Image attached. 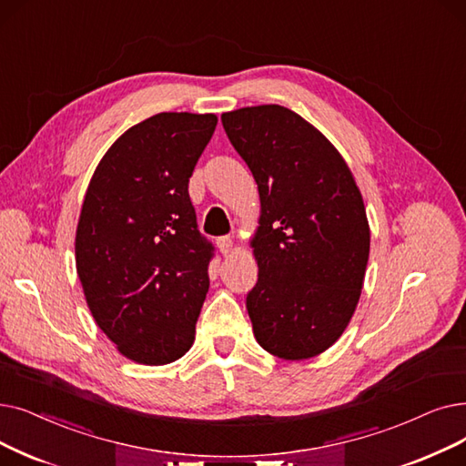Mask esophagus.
Here are the masks:
<instances>
[{
	"label": "esophagus",
	"mask_w": 466,
	"mask_h": 466,
	"mask_svg": "<svg viewBox=\"0 0 466 466\" xmlns=\"http://www.w3.org/2000/svg\"><path fill=\"white\" fill-rule=\"evenodd\" d=\"M217 248H218V251L222 253V255H230L232 253V248H234V244H232V239L228 238V236H222V238H218L217 239Z\"/></svg>",
	"instance_id": "34e87169"
}]
</instances>
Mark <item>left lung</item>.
<instances>
[{
  "label": "left lung",
  "mask_w": 466,
  "mask_h": 466,
  "mask_svg": "<svg viewBox=\"0 0 466 466\" xmlns=\"http://www.w3.org/2000/svg\"><path fill=\"white\" fill-rule=\"evenodd\" d=\"M220 119L260 198L258 279L246 300L255 339L283 360L318 356L347 329L366 276L370 225L356 180L329 140L286 106Z\"/></svg>",
  "instance_id": "8db88e82"
}]
</instances>
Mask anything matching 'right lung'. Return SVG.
Returning a JSON list of instances; mask_svg holds the SVG:
<instances>
[{"instance_id": "1", "label": "right lung", "mask_w": 466, "mask_h": 466, "mask_svg": "<svg viewBox=\"0 0 466 466\" xmlns=\"http://www.w3.org/2000/svg\"><path fill=\"white\" fill-rule=\"evenodd\" d=\"M215 114L161 112L121 135L96 166L76 230V268L96 326L126 358L185 356L209 289L213 246L188 180Z\"/></svg>"}]
</instances>
